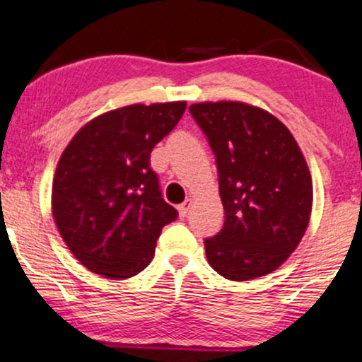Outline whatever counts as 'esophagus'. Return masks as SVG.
<instances>
[{
    "label": "esophagus",
    "instance_id": "34e87169",
    "mask_svg": "<svg viewBox=\"0 0 362 362\" xmlns=\"http://www.w3.org/2000/svg\"><path fill=\"white\" fill-rule=\"evenodd\" d=\"M190 207H192V199H185V202H182V204L178 206V214H180V218H185V216L189 214Z\"/></svg>",
    "mask_w": 362,
    "mask_h": 362
}]
</instances>
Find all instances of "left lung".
<instances>
[{"label": "left lung", "mask_w": 362, "mask_h": 362, "mask_svg": "<svg viewBox=\"0 0 362 362\" xmlns=\"http://www.w3.org/2000/svg\"><path fill=\"white\" fill-rule=\"evenodd\" d=\"M209 139L219 175L224 226L207 238L219 276L243 282L279 269L298 248L313 207V182L291 131L271 112L245 102L189 107Z\"/></svg>", "instance_id": "8db88e82"}]
</instances>
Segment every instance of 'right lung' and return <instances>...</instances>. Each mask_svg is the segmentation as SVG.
<instances>
[{
    "instance_id": "obj_1",
    "label": "right lung",
    "mask_w": 362,
    "mask_h": 362,
    "mask_svg": "<svg viewBox=\"0 0 362 362\" xmlns=\"http://www.w3.org/2000/svg\"><path fill=\"white\" fill-rule=\"evenodd\" d=\"M187 102L134 103L86 122L57 161L51 209L66 247L105 279L146 269L165 224L178 216L158 189L155 144L177 126Z\"/></svg>"
}]
</instances>
